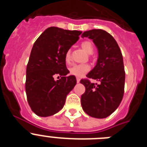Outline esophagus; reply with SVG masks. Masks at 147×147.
I'll return each mask as SVG.
<instances>
[{
	"instance_id": "34e87169",
	"label": "esophagus",
	"mask_w": 147,
	"mask_h": 147,
	"mask_svg": "<svg viewBox=\"0 0 147 147\" xmlns=\"http://www.w3.org/2000/svg\"><path fill=\"white\" fill-rule=\"evenodd\" d=\"M76 82H77V83H79L80 82V77H76Z\"/></svg>"
}]
</instances>
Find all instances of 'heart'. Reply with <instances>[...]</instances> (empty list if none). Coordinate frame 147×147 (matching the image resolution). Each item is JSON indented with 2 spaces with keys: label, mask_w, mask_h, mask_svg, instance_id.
<instances>
[{
  "label": "heart",
  "mask_w": 147,
  "mask_h": 147,
  "mask_svg": "<svg viewBox=\"0 0 147 147\" xmlns=\"http://www.w3.org/2000/svg\"><path fill=\"white\" fill-rule=\"evenodd\" d=\"M81 46L82 48V49L85 51V52L88 53V54H93V50H94V48H93V45L92 44V42L90 41H84L83 42H82ZM71 50H68L67 52L65 53V62L69 63L71 62ZM90 71V66L87 64H80V65H75L73 66L70 69V73L71 74L74 75L75 76H78V77H80V76H82L83 75H85L86 73H88Z\"/></svg>",
  "instance_id": "b5f03b06"
}]
</instances>
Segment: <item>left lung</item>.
<instances>
[{
	"mask_svg": "<svg viewBox=\"0 0 147 147\" xmlns=\"http://www.w3.org/2000/svg\"><path fill=\"white\" fill-rule=\"evenodd\" d=\"M82 37L93 40L98 49L96 65L87 77L100 82L95 84L88 79L81 80L85 87L81 97L82 107L90 116L105 119L118 108L124 96L125 71L121 51L112 35L102 29L87 31Z\"/></svg>",
	"mask_w": 147,
	"mask_h": 147,
	"instance_id": "left-lung-1",
	"label": "left lung"
}]
</instances>
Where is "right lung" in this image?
<instances>
[{"instance_id":"add662e5","label":"right lung","mask_w":147,"mask_h":147,"mask_svg":"<svg viewBox=\"0 0 147 147\" xmlns=\"http://www.w3.org/2000/svg\"><path fill=\"white\" fill-rule=\"evenodd\" d=\"M81 34L50 27L34 43L26 67V93L30 107L38 116L47 117L62 110L76 85L74 76H66L69 71L65 56ZM57 76L59 80H54Z\"/></svg>"}]
</instances>
